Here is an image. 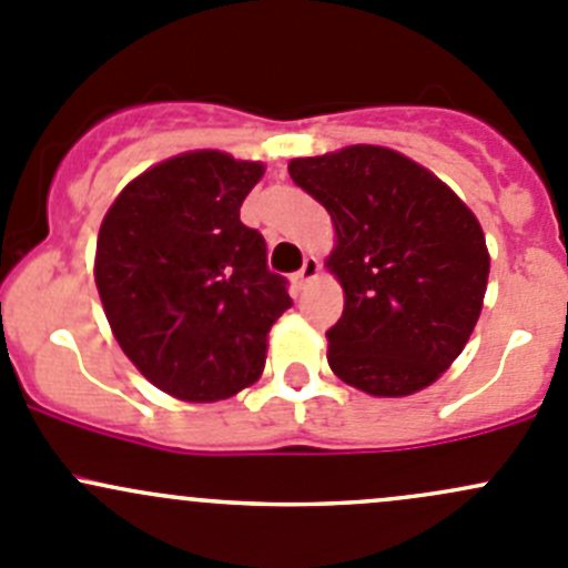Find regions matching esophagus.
I'll list each match as a JSON object with an SVG mask.
<instances>
[{
    "instance_id": "34e87169",
    "label": "esophagus",
    "mask_w": 568,
    "mask_h": 568,
    "mask_svg": "<svg viewBox=\"0 0 568 568\" xmlns=\"http://www.w3.org/2000/svg\"><path fill=\"white\" fill-rule=\"evenodd\" d=\"M318 268H321V263L316 261V257H305V263H302V268L294 274V283L300 285V288H305V285L311 283L313 277H316Z\"/></svg>"
}]
</instances>
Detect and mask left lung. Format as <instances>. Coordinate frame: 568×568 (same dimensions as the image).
<instances>
[{"instance_id":"8db88e82","label":"left lung","mask_w":568,"mask_h":568,"mask_svg":"<svg viewBox=\"0 0 568 568\" xmlns=\"http://www.w3.org/2000/svg\"><path fill=\"white\" fill-rule=\"evenodd\" d=\"M288 173L329 211L326 266L346 294L326 332L329 368L371 395H412L439 379L475 329L489 252L473 211L390 148L352 145L294 159Z\"/></svg>"}]
</instances>
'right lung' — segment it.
I'll return each instance as SVG.
<instances>
[{
  "label": "right lung",
  "mask_w": 568,
  "mask_h": 568,
  "mask_svg": "<svg viewBox=\"0 0 568 568\" xmlns=\"http://www.w3.org/2000/svg\"><path fill=\"white\" fill-rule=\"evenodd\" d=\"M263 164L220 151L168 159L129 183L101 222L95 285L125 357L181 400H222L266 365L291 307L266 242L239 220Z\"/></svg>",
  "instance_id": "1"
}]
</instances>
